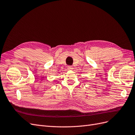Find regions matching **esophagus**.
I'll return each instance as SVG.
<instances>
[{
	"label": "esophagus",
	"instance_id": "1",
	"mask_svg": "<svg viewBox=\"0 0 135 135\" xmlns=\"http://www.w3.org/2000/svg\"><path fill=\"white\" fill-rule=\"evenodd\" d=\"M73 69V67L71 66H68V70H72Z\"/></svg>",
	"mask_w": 135,
	"mask_h": 135
}]
</instances>
